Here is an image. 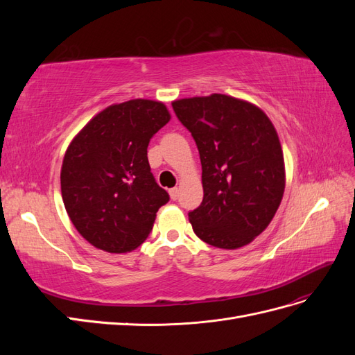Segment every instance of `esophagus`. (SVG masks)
<instances>
[{
  "label": "esophagus",
  "instance_id": "obj_1",
  "mask_svg": "<svg viewBox=\"0 0 355 355\" xmlns=\"http://www.w3.org/2000/svg\"><path fill=\"white\" fill-rule=\"evenodd\" d=\"M168 194H170L171 200H178V197H179V188H171L168 191Z\"/></svg>",
  "mask_w": 355,
  "mask_h": 355
}]
</instances>
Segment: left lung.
<instances>
[{
  "label": "left lung",
  "mask_w": 355,
  "mask_h": 355,
  "mask_svg": "<svg viewBox=\"0 0 355 355\" xmlns=\"http://www.w3.org/2000/svg\"><path fill=\"white\" fill-rule=\"evenodd\" d=\"M201 159L202 202L189 213L196 235L234 250L262 234L280 207L286 167L272 121L252 102L213 93L171 102Z\"/></svg>",
  "instance_id": "obj_1"
}]
</instances>
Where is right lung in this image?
<instances>
[{"instance_id": "right-lung-1", "label": "right lung", "mask_w": 355, "mask_h": 355, "mask_svg": "<svg viewBox=\"0 0 355 355\" xmlns=\"http://www.w3.org/2000/svg\"><path fill=\"white\" fill-rule=\"evenodd\" d=\"M170 118L158 101L112 103L68 145L60 168L63 204L75 230L96 249L132 252L153 231L168 194L157 185L146 148Z\"/></svg>"}]
</instances>
